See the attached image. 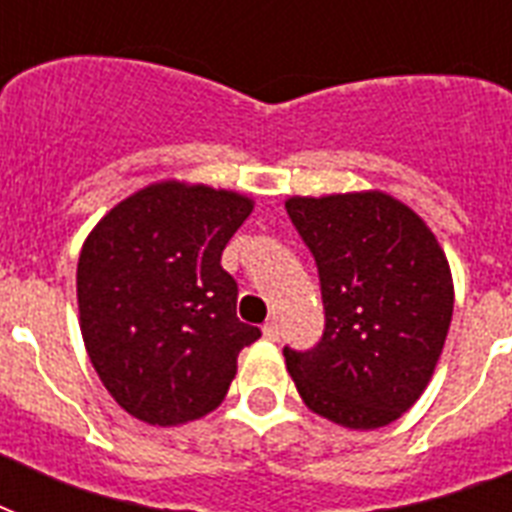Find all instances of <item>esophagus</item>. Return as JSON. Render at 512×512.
<instances>
[{
  "label": "esophagus",
  "mask_w": 512,
  "mask_h": 512,
  "mask_svg": "<svg viewBox=\"0 0 512 512\" xmlns=\"http://www.w3.org/2000/svg\"><path fill=\"white\" fill-rule=\"evenodd\" d=\"M263 335H265V340L279 342V340H281L279 324H276V321H268V324H265V327H263Z\"/></svg>",
  "instance_id": "obj_1"
}]
</instances>
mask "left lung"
Here are the masks:
<instances>
[{
    "instance_id": "8db88e82",
    "label": "left lung",
    "mask_w": 512,
    "mask_h": 512,
    "mask_svg": "<svg viewBox=\"0 0 512 512\" xmlns=\"http://www.w3.org/2000/svg\"><path fill=\"white\" fill-rule=\"evenodd\" d=\"M319 268L324 335L284 348L308 409L374 430L422 396L452 324L454 287L430 228L388 193L287 201Z\"/></svg>"
}]
</instances>
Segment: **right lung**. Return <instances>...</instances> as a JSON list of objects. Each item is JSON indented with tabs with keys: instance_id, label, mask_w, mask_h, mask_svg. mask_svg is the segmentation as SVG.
<instances>
[{
	"instance_id": "1",
	"label": "right lung",
	"mask_w": 512,
	"mask_h": 512,
	"mask_svg": "<svg viewBox=\"0 0 512 512\" xmlns=\"http://www.w3.org/2000/svg\"><path fill=\"white\" fill-rule=\"evenodd\" d=\"M249 212L247 196L172 180L116 204L84 241V345L132 417L167 428L212 412L260 337L236 316L239 284L220 265Z\"/></svg>"
}]
</instances>
